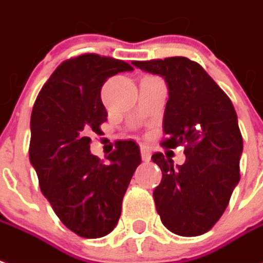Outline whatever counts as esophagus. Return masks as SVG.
<instances>
[{
	"mask_svg": "<svg viewBox=\"0 0 263 263\" xmlns=\"http://www.w3.org/2000/svg\"><path fill=\"white\" fill-rule=\"evenodd\" d=\"M141 157H142V161H145V162H148L151 159V151L146 146H141Z\"/></svg>",
	"mask_w": 263,
	"mask_h": 263,
	"instance_id": "1",
	"label": "esophagus"
}]
</instances>
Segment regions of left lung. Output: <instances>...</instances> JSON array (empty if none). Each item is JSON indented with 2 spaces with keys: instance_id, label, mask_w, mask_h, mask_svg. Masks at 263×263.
<instances>
[{
  "instance_id": "left-lung-1",
  "label": "left lung",
  "mask_w": 263,
  "mask_h": 263,
  "mask_svg": "<svg viewBox=\"0 0 263 263\" xmlns=\"http://www.w3.org/2000/svg\"><path fill=\"white\" fill-rule=\"evenodd\" d=\"M132 64L161 75L168 85L162 146L185 145L183 165L174 166L161 152L152 155L162 171L154 189L161 221L181 236L205 234L225 212L239 182L243 141L234 105L206 71L185 57Z\"/></svg>"
}]
</instances>
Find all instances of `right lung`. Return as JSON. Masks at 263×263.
<instances>
[{
	"label": "right lung",
	"instance_id": "add662e5",
	"mask_svg": "<svg viewBox=\"0 0 263 263\" xmlns=\"http://www.w3.org/2000/svg\"><path fill=\"white\" fill-rule=\"evenodd\" d=\"M134 68L111 57L82 54L64 61L36 97L31 114L29 161L57 216L82 238H101L118 223L122 198L141 152L134 141H117L101 161L89 151L91 132L106 121L101 88Z\"/></svg>",
	"mask_w": 263,
	"mask_h": 263
}]
</instances>
